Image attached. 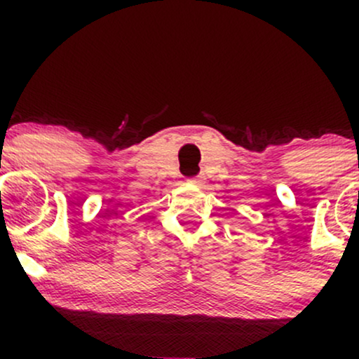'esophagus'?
Instances as JSON below:
<instances>
[{
  "label": "esophagus",
  "mask_w": 359,
  "mask_h": 359,
  "mask_svg": "<svg viewBox=\"0 0 359 359\" xmlns=\"http://www.w3.org/2000/svg\"><path fill=\"white\" fill-rule=\"evenodd\" d=\"M189 180H191V182H194V184H203V177H201V175H197V177H192V179H189Z\"/></svg>",
  "instance_id": "1"
}]
</instances>
